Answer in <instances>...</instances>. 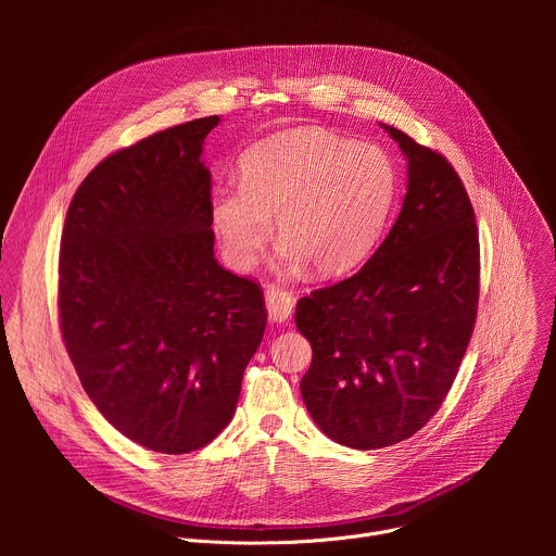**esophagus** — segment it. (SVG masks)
<instances>
[{
  "mask_svg": "<svg viewBox=\"0 0 556 556\" xmlns=\"http://www.w3.org/2000/svg\"><path fill=\"white\" fill-rule=\"evenodd\" d=\"M266 307H268L270 321L283 324V321H288V316L292 314L294 296H292V292L270 283V286H266Z\"/></svg>",
  "mask_w": 556,
  "mask_h": 556,
  "instance_id": "obj_1",
  "label": "esophagus"
}]
</instances>
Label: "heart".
Wrapping results in <instances>:
<instances>
[{
	"mask_svg": "<svg viewBox=\"0 0 556 556\" xmlns=\"http://www.w3.org/2000/svg\"><path fill=\"white\" fill-rule=\"evenodd\" d=\"M395 169L374 142L316 129L275 134L247 151L240 185L211 202V226L232 270H251L281 235V264L309 262L332 277L356 268L371 251L391 208Z\"/></svg>",
	"mask_w": 556,
	"mask_h": 556,
	"instance_id": "b5f03b06",
	"label": "heart"
}]
</instances>
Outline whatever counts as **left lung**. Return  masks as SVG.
<instances>
[{"label":"left lung","mask_w":556,"mask_h":556,"mask_svg":"<svg viewBox=\"0 0 556 556\" xmlns=\"http://www.w3.org/2000/svg\"><path fill=\"white\" fill-rule=\"evenodd\" d=\"M407 157L399 219L352 277L299 299L312 345L301 399L319 429L361 451L399 444L440 409L480 299V237L446 157L382 125Z\"/></svg>","instance_id":"left-lung-1"}]
</instances>
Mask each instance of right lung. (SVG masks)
I'll use <instances>...</instances> for the list:
<instances>
[{
  "mask_svg": "<svg viewBox=\"0 0 556 556\" xmlns=\"http://www.w3.org/2000/svg\"><path fill=\"white\" fill-rule=\"evenodd\" d=\"M217 123L195 118L108 155L61 235L59 321L78 380L116 431L169 455L230 422L268 316L260 283L213 253L202 144Z\"/></svg>",
  "mask_w": 556,
  "mask_h": 556,
  "instance_id": "right-lung-1",
  "label": "right lung"
}]
</instances>
